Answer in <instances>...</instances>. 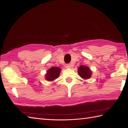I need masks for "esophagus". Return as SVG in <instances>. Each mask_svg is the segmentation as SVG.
<instances>
[{"instance_id": "1", "label": "esophagus", "mask_w": 128, "mask_h": 128, "mask_svg": "<svg viewBox=\"0 0 128 128\" xmlns=\"http://www.w3.org/2000/svg\"><path fill=\"white\" fill-rule=\"evenodd\" d=\"M66 68H71V65L70 64H66Z\"/></svg>"}]
</instances>
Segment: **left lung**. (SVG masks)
Listing matches in <instances>:
<instances>
[{"label":"left lung","instance_id":"left-lung-1","mask_svg":"<svg viewBox=\"0 0 128 128\" xmlns=\"http://www.w3.org/2000/svg\"><path fill=\"white\" fill-rule=\"evenodd\" d=\"M78 74L82 78L86 80L91 78L92 72L88 66H81L78 67Z\"/></svg>","mask_w":128,"mask_h":128}]
</instances>
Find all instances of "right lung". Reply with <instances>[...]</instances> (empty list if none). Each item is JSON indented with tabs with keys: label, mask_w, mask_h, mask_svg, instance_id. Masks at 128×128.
Returning a JSON list of instances; mask_svg holds the SVG:
<instances>
[{
	"label": "right lung",
	"mask_w": 128,
	"mask_h": 128,
	"mask_svg": "<svg viewBox=\"0 0 128 128\" xmlns=\"http://www.w3.org/2000/svg\"><path fill=\"white\" fill-rule=\"evenodd\" d=\"M61 70V69L59 67H52L47 70L45 78L47 81H53L59 76Z\"/></svg>",
	"instance_id": "obj_1"
}]
</instances>
